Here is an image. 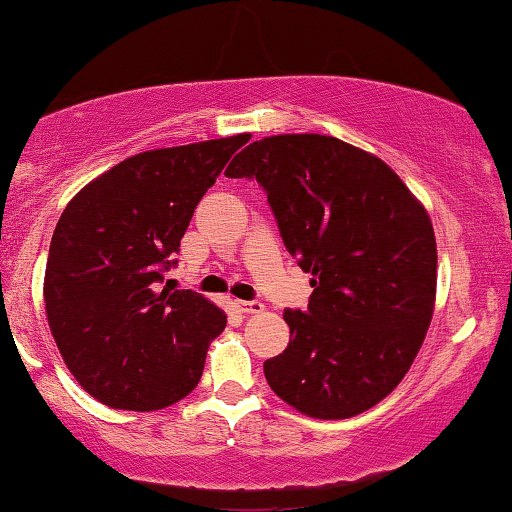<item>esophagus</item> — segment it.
I'll return each instance as SVG.
<instances>
[{"instance_id":"obj_1","label":"esophagus","mask_w":512,"mask_h":512,"mask_svg":"<svg viewBox=\"0 0 512 512\" xmlns=\"http://www.w3.org/2000/svg\"><path fill=\"white\" fill-rule=\"evenodd\" d=\"M236 309L243 314H260L264 309V304L260 300H236Z\"/></svg>"}]
</instances>
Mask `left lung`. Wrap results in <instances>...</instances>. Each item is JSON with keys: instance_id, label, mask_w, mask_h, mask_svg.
I'll use <instances>...</instances> for the list:
<instances>
[{"instance_id": "obj_1", "label": "left lung", "mask_w": 512, "mask_h": 512, "mask_svg": "<svg viewBox=\"0 0 512 512\" xmlns=\"http://www.w3.org/2000/svg\"><path fill=\"white\" fill-rule=\"evenodd\" d=\"M255 179L314 293L286 309L290 342L267 383L304 416L340 420L385 399L432 321L437 245L406 184L375 155L323 134L252 141L224 172Z\"/></svg>"}]
</instances>
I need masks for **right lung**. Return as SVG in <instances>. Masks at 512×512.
I'll use <instances>...</instances> for the list:
<instances>
[{
    "label": "right lung",
    "mask_w": 512,
    "mask_h": 512,
    "mask_svg": "<svg viewBox=\"0 0 512 512\" xmlns=\"http://www.w3.org/2000/svg\"><path fill=\"white\" fill-rule=\"evenodd\" d=\"M248 141L238 134L132 155L63 210L44 304L63 361L101 404L158 411L198 385L226 314L174 288L165 271L177 264L200 198Z\"/></svg>",
    "instance_id": "right-lung-1"
}]
</instances>
